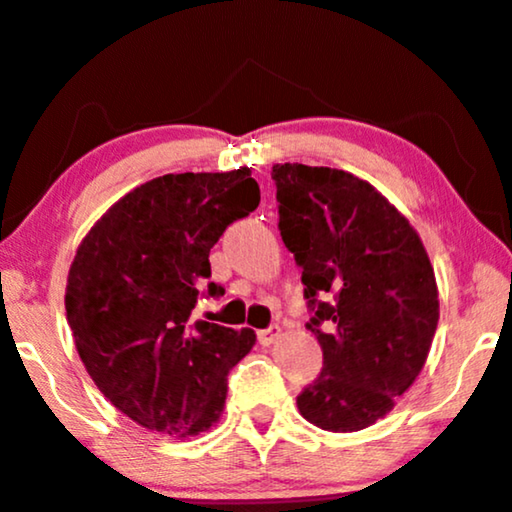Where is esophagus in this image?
Here are the masks:
<instances>
[{
  "mask_svg": "<svg viewBox=\"0 0 512 512\" xmlns=\"http://www.w3.org/2000/svg\"><path fill=\"white\" fill-rule=\"evenodd\" d=\"M276 338H279V326H272V329L257 331V341H260L262 346H272Z\"/></svg>",
  "mask_w": 512,
  "mask_h": 512,
  "instance_id": "34e87169",
  "label": "esophagus"
}]
</instances>
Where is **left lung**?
<instances>
[{
  "instance_id": "left-lung-1",
  "label": "left lung",
  "mask_w": 512,
  "mask_h": 512,
  "mask_svg": "<svg viewBox=\"0 0 512 512\" xmlns=\"http://www.w3.org/2000/svg\"><path fill=\"white\" fill-rule=\"evenodd\" d=\"M279 229L303 267L305 298L324 353L298 396L307 422L360 432L420 377L439 288L420 233L372 183L329 166L276 164ZM334 294V301H326Z\"/></svg>"
}]
</instances>
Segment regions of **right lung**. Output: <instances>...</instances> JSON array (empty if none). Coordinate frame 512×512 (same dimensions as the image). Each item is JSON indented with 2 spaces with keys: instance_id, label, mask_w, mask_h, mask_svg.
Masks as SVG:
<instances>
[{
  "instance_id": "add662e5",
  "label": "right lung",
  "mask_w": 512,
  "mask_h": 512,
  "mask_svg": "<svg viewBox=\"0 0 512 512\" xmlns=\"http://www.w3.org/2000/svg\"><path fill=\"white\" fill-rule=\"evenodd\" d=\"M260 205L248 166L166 174L114 202L80 240L66 279V319L104 398L140 427L195 436L219 422L229 369L252 329L188 324L226 226ZM209 295L224 288L207 283Z\"/></svg>"
}]
</instances>
